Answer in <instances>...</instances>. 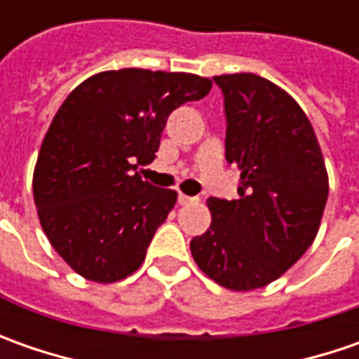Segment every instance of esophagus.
Segmentation results:
<instances>
[{
    "label": "esophagus",
    "instance_id": "esophagus-1",
    "mask_svg": "<svg viewBox=\"0 0 359 359\" xmlns=\"http://www.w3.org/2000/svg\"><path fill=\"white\" fill-rule=\"evenodd\" d=\"M177 201H180V205H189V203H196V201H200L198 198H189L186 194H180L177 196Z\"/></svg>",
    "mask_w": 359,
    "mask_h": 359
}]
</instances>
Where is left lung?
Instances as JSON below:
<instances>
[{"mask_svg": "<svg viewBox=\"0 0 359 359\" xmlns=\"http://www.w3.org/2000/svg\"><path fill=\"white\" fill-rule=\"evenodd\" d=\"M214 81L226 100V159L240 170V198H210L212 224L189 248L210 280L252 292L283 276L313 243L327 172L310 119L287 91L255 74Z\"/></svg>", "mask_w": 359, "mask_h": 359, "instance_id": "1", "label": "left lung"}]
</instances>
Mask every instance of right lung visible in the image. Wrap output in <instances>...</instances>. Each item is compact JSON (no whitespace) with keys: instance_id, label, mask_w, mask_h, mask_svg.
<instances>
[{"instance_id":"obj_1","label":"right lung","mask_w":359,"mask_h":359,"mask_svg":"<svg viewBox=\"0 0 359 359\" xmlns=\"http://www.w3.org/2000/svg\"><path fill=\"white\" fill-rule=\"evenodd\" d=\"M210 90V77L126 67L65 97L35 161L34 201L49 243L81 278L114 283L144 264L177 191L142 180L135 161H154L168 116Z\"/></svg>"}]
</instances>
